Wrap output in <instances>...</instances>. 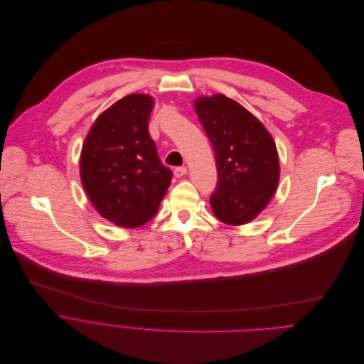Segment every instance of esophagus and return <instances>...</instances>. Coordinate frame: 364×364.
Instances as JSON below:
<instances>
[{
	"mask_svg": "<svg viewBox=\"0 0 364 364\" xmlns=\"http://www.w3.org/2000/svg\"><path fill=\"white\" fill-rule=\"evenodd\" d=\"M186 172H188L186 166H178V168H175V171H173V173H175L176 178H182L183 175H186Z\"/></svg>",
	"mask_w": 364,
	"mask_h": 364,
	"instance_id": "esophagus-1",
	"label": "esophagus"
}]
</instances>
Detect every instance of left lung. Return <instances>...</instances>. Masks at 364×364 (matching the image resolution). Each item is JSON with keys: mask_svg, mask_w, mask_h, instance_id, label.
I'll use <instances>...</instances> for the list:
<instances>
[{"mask_svg": "<svg viewBox=\"0 0 364 364\" xmlns=\"http://www.w3.org/2000/svg\"><path fill=\"white\" fill-rule=\"evenodd\" d=\"M195 110L215 152L218 181L209 199L213 215L228 225L247 224L277 189L275 143L255 116L224 95L199 97Z\"/></svg>", "mask_w": 364, "mask_h": 364, "instance_id": "obj_1", "label": "left lung"}]
</instances>
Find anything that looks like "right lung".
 <instances>
[{
  "instance_id": "right-lung-1",
  "label": "right lung",
  "mask_w": 364,
  "mask_h": 364,
  "mask_svg": "<svg viewBox=\"0 0 364 364\" xmlns=\"http://www.w3.org/2000/svg\"><path fill=\"white\" fill-rule=\"evenodd\" d=\"M154 99L129 95L92 126L82 151L83 188L97 212L123 228L151 221L172 179L149 134Z\"/></svg>"
}]
</instances>
